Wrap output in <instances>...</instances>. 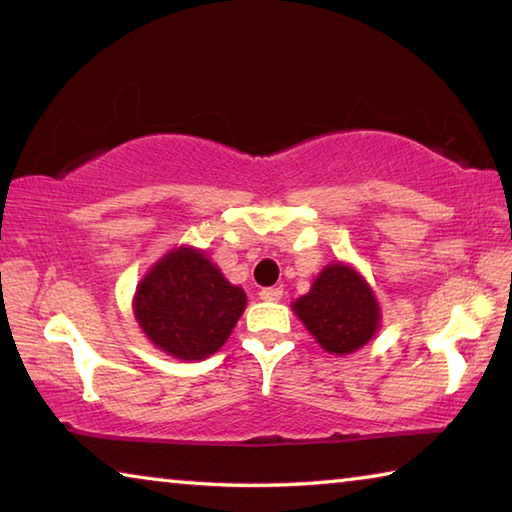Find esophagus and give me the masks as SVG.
<instances>
[{"label": "esophagus", "instance_id": "34e87169", "mask_svg": "<svg viewBox=\"0 0 512 512\" xmlns=\"http://www.w3.org/2000/svg\"><path fill=\"white\" fill-rule=\"evenodd\" d=\"M282 296H284L282 287H266V289L259 291V298H262V300H268V302H277V300H282Z\"/></svg>", "mask_w": 512, "mask_h": 512}]
</instances>
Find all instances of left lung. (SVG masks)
<instances>
[{
    "label": "left lung",
    "mask_w": 512,
    "mask_h": 512,
    "mask_svg": "<svg viewBox=\"0 0 512 512\" xmlns=\"http://www.w3.org/2000/svg\"><path fill=\"white\" fill-rule=\"evenodd\" d=\"M293 309L332 354L359 350L372 339L379 323V307L368 284L343 264L327 266Z\"/></svg>",
    "instance_id": "8db88e82"
}]
</instances>
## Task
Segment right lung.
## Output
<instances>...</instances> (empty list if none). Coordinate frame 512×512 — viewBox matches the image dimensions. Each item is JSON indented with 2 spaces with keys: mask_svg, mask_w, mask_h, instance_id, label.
Returning a JSON list of instances; mask_svg holds the SVG:
<instances>
[{
  "mask_svg": "<svg viewBox=\"0 0 512 512\" xmlns=\"http://www.w3.org/2000/svg\"><path fill=\"white\" fill-rule=\"evenodd\" d=\"M244 307V289L232 287L210 259L192 248L164 255L135 296V316L144 334L160 350L185 361L219 350Z\"/></svg>",
  "mask_w": 512,
  "mask_h": 512,
  "instance_id": "obj_1",
  "label": "right lung"
}]
</instances>
